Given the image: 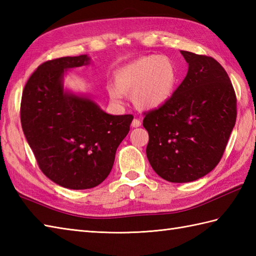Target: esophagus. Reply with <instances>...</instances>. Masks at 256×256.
I'll return each instance as SVG.
<instances>
[{"label": "esophagus", "instance_id": "1", "mask_svg": "<svg viewBox=\"0 0 256 256\" xmlns=\"http://www.w3.org/2000/svg\"><path fill=\"white\" fill-rule=\"evenodd\" d=\"M140 118H135L133 121H132V126L133 128H138V126H140Z\"/></svg>", "mask_w": 256, "mask_h": 256}]
</instances>
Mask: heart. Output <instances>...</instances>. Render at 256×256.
<instances>
[{"label":"heart","instance_id":"1","mask_svg":"<svg viewBox=\"0 0 256 256\" xmlns=\"http://www.w3.org/2000/svg\"><path fill=\"white\" fill-rule=\"evenodd\" d=\"M114 77L116 84L108 86L112 101L121 102L124 94H132V100L138 108L153 110L170 99L178 74L170 57L148 55L118 69Z\"/></svg>","mask_w":256,"mask_h":256}]
</instances>
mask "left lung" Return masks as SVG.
Returning a JSON list of instances; mask_svg holds the SVG:
<instances>
[{"instance_id":"obj_1","label":"left lung","mask_w":256,"mask_h":256,"mask_svg":"<svg viewBox=\"0 0 256 256\" xmlns=\"http://www.w3.org/2000/svg\"><path fill=\"white\" fill-rule=\"evenodd\" d=\"M188 72L164 106L143 113L146 155L170 182L197 180L218 165L236 121V96L214 58L182 50Z\"/></svg>"}]
</instances>
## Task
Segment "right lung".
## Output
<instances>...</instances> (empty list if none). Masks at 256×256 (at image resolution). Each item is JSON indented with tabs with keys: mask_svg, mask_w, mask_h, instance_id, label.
Wrapping results in <instances>:
<instances>
[{
	"mask_svg": "<svg viewBox=\"0 0 256 256\" xmlns=\"http://www.w3.org/2000/svg\"><path fill=\"white\" fill-rule=\"evenodd\" d=\"M88 62L86 55L42 62L27 80L20 101L22 128L40 170L59 186L77 190L108 177L133 120L64 92V72Z\"/></svg>",
	"mask_w": 256,
	"mask_h": 256,
	"instance_id": "right-lung-1",
	"label": "right lung"
}]
</instances>
